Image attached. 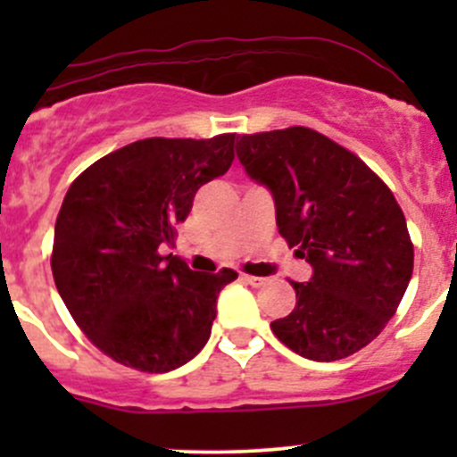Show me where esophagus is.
I'll return each instance as SVG.
<instances>
[{
  "label": "esophagus",
  "mask_w": 457,
  "mask_h": 457,
  "mask_svg": "<svg viewBox=\"0 0 457 457\" xmlns=\"http://www.w3.org/2000/svg\"><path fill=\"white\" fill-rule=\"evenodd\" d=\"M241 280H243V283L252 285V287H261V285H265V278H261V276H250V274H241Z\"/></svg>",
  "instance_id": "34e87169"
}]
</instances>
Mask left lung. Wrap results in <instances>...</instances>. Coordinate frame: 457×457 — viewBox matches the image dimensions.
<instances>
[{"instance_id":"1","label":"left lung","mask_w":457,"mask_h":457,"mask_svg":"<svg viewBox=\"0 0 457 457\" xmlns=\"http://www.w3.org/2000/svg\"><path fill=\"white\" fill-rule=\"evenodd\" d=\"M247 177L274 196L276 225L314 274L292 283L296 307L271 331L298 356L331 362L367 347L413 274L407 220L353 152L312 128L237 137Z\"/></svg>"}]
</instances>
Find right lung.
I'll use <instances>...</instances> for the list:
<instances>
[{
	"label": "right lung",
	"mask_w": 457,
	"mask_h": 457,
	"mask_svg": "<svg viewBox=\"0 0 457 457\" xmlns=\"http://www.w3.org/2000/svg\"><path fill=\"white\" fill-rule=\"evenodd\" d=\"M237 135L152 139L95 161L72 181L54 223L53 278L81 331L132 370L165 373L205 347L216 298L237 278L163 256L201 186L234 161Z\"/></svg>",
	"instance_id": "1"
}]
</instances>
